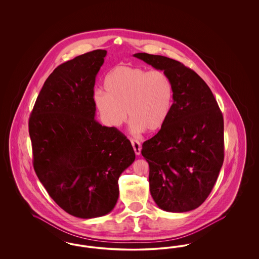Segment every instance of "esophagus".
I'll return each mask as SVG.
<instances>
[{"label":"esophagus","mask_w":259,"mask_h":259,"mask_svg":"<svg viewBox=\"0 0 259 259\" xmlns=\"http://www.w3.org/2000/svg\"><path fill=\"white\" fill-rule=\"evenodd\" d=\"M131 144H132V147L134 148L136 155H140L141 154V150H142L141 143L138 140H136V139H131Z\"/></svg>","instance_id":"1"}]
</instances>
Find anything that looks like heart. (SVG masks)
I'll list each match as a JSON object with an SVG mask.
<instances>
[{
	"instance_id": "b5f03b06",
	"label": "heart",
	"mask_w": 259,
	"mask_h": 259,
	"mask_svg": "<svg viewBox=\"0 0 259 259\" xmlns=\"http://www.w3.org/2000/svg\"><path fill=\"white\" fill-rule=\"evenodd\" d=\"M105 93L94 101L103 121L117 128L126 122L128 113L135 132L160 130L171 111L172 87L160 70L118 65L104 79Z\"/></svg>"
}]
</instances>
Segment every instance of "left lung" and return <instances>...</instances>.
Returning a JSON list of instances; mask_svg holds the SVG:
<instances>
[{"label": "left lung", "instance_id": "obj_1", "mask_svg": "<svg viewBox=\"0 0 259 259\" xmlns=\"http://www.w3.org/2000/svg\"><path fill=\"white\" fill-rule=\"evenodd\" d=\"M134 56L164 71L172 87L169 116L143 144L149 189L163 210L196 209L209 196L224 158L223 116L207 83L181 62L148 53Z\"/></svg>", "mask_w": 259, "mask_h": 259}]
</instances>
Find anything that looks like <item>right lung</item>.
I'll return each instance as SVG.
<instances>
[{
	"label": "right lung",
	"instance_id": "1",
	"mask_svg": "<svg viewBox=\"0 0 259 259\" xmlns=\"http://www.w3.org/2000/svg\"><path fill=\"white\" fill-rule=\"evenodd\" d=\"M107 51L59 65L48 77L29 118L34 169L68 213L94 219L111 212L118 178L135 160L130 141L95 119L94 85Z\"/></svg>",
	"mask_w": 259,
	"mask_h": 259
}]
</instances>
